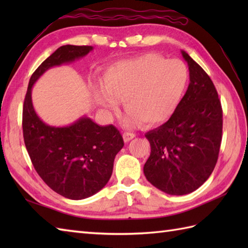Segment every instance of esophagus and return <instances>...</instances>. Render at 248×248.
<instances>
[{
	"label": "esophagus",
	"mask_w": 248,
	"mask_h": 248,
	"mask_svg": "<svg viewBox=\"0 0 248 248\" xmlns=\"http://www.w3.org/2000/svg\"><path fill=\"white\" fill-rule=\"evenodd\" d=\"M123 138H124V140L125 141V143H128V141H130L131 140L135 138V134L131 133V132H124L123 134Z\"/></svg>",
	"instance_id": "obj_1"
}]
</instances>
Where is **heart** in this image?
I'll use <instances>...</instances> for the list:
<instances>
[{
	"instance_id": "b5f03b06",
	"label": "heart",
	"mask_w": 248,
	"mask_h": 248,
	"mask_svg": "<svg viewBox=\"0 0 248 248\" xmlns=\"http://www.w3.org/2000/svg\"><path fill=\"white\" fill-rule=\"evenodd\" d=\"M187 80V68L181 61L145 54L108 67L102 87H93V99L107 113L117 109L118 100H123L129 124L155 125L175 112Z\"/></svg>"
}]
</instances>
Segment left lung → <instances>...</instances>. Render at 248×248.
Instances as JSON below:
<instances>
[{
    "mask_svg": "<svg viewBox=\"0 0 248 248\" xmlns=\"http://www.w3.org/2000/svg\"><path fill=\"white\" fill-rule=\"evenodd\" d=\"M189 84L171 117L146 133L151 152L147 180L170 195H186L202 186L217 162L223 110L213 82L186 52Z\"/></svg>",
    "mask_w": 248,
    "mask_h": 248,
    "instance_id": "1",
    "label": "left lung"
}]
</instances>
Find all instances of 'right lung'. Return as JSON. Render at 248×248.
I'll list each match as a JSON object with an SVG mask.
<instances>
[{
	"mask_svg": "<svg viewBox=\"0 0 248 248\" xmlns=\"http://www.w3.org/2000/svg\"><path fill=\"white\" fill-rule=\"evenodd\" d=\"M93 49L72 45L57 49L31 75L23 104L24 143L36 171L54 192L73 200L91 197L107 186L123 136L114 125H99L85 115L65 127L45 124L35 112L31 88L50 68L70 64Z\"/></svg>",
	"mask_w": 248,
	"mask_h": 248,
	"instance_id": "add662e5",
	"label": "right lung"
}]
</instances>
